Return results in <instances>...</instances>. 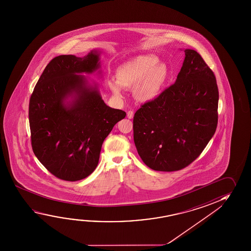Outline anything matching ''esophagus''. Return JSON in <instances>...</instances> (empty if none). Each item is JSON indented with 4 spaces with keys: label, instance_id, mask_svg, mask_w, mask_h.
Segmentation results:
<instances>
[{
    "label": "esophagus",
    "instance_id": "1",
    "mask_svg": "<svg viewBox=\"0 0 251 251\" xmlns=\"http://www.w3.org/2000/svg\"><path fill=\"white\" fill-rule=\"evenodd\" d=\"M127 117L128 119H133V117H134V111H132V110L127 111Z\"/></svg>",
    "mask_w": 251,
    "mask_h": 251
}]
</instances>
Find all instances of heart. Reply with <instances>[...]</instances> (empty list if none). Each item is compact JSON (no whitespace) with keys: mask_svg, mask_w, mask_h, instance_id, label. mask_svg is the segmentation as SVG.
I'll list each match as a JSON object with an SVG mask.
<instances>
[{"mask_svg":"<svg viewBox=\"0 0 251 251\" xmlns=\"http://www.w3.org/2000/svg\"><path fill=\"white\" fill-rule=\"evenodd\" d=\"M168 76L165 64L152 55H142L125 62L116 70L115 80H110L108 86L116 97H123L124 89H133L134 96L140 102L152 101L160 95Z\"/></svg>","mask_w":251,"mask_h":251,"instance_id":"b5f03b06","label":"heart"}]
</instances>
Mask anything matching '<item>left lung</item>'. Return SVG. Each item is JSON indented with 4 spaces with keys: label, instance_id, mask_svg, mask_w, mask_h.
Instances as JSON below:
<instances>
[{
    "label": "left lung",
    "instance_id": "obj_1",
    "mask_svg": "<svg viewBox=\"0 0 251 251\" xmlns=\"http://www.w3.org/2000/svg\"><path fill=\"white\" fill-rule=\"evenodd\" d=\"M175 83L144 103L133 120L134 142L154 171L185 168L201 154L218 124V91L213 71L196 50H185Z\"/></svg>",
    "mask_w": 251,
    "mask_h": 251
}]
</instances>
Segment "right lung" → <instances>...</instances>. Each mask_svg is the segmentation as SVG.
<instances>
[{
    "mask_svg": "<svg viewBox=\"0 0 251 251\" xmlns=\"http://www.w3.org/2000/svg\"><path fill=\"white\" fill-rule=\"evenodd\" d=\"M100 51L60 55L46 66L29 105L35 156L55 177L77 181L99 163L103 142L126 113L108 107L85 75L100 68ZM100 74V71L98 72Z\"/></svg>",
    "mask_w": 251,
    "mask_h": 251,
    "instance_id": "right-lung-1",
    "label": "right lung"
}]
</instances>
